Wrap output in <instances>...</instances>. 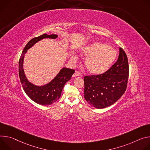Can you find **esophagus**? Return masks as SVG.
Wrapping results in <instances>:
<instances>
[{
  "label": "esophagus",
  "instance_id": "obj_1",
  "mask_svg": "<svg viewBox=\"0 0 150 150\" xmlns=\"http://www.w3.org/2000/svg\"><path fill=\"white\" fill-rule=\"evenodd\" d=\"M81 75L79 71H76L74 75V77H79Z\"/></svg>",
  "mask_w": 150,
  "mask_h": 150
}]
</instances>
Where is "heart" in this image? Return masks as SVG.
Returning <instances> with one entry per match:
<instances>
[{
    "instance_id": "b5f03b06",
    "label": "heart",
    "mask_w": 150,
    "mask_h": 150,
    "mask_svg": "<svg viewBox=\"0 0 150 150\" xmlns=\"http://www.w3.org/2000/svg\"><path fill=\"white\" fill-rule=\"evenodd\" d=\"M81 52L86 57L85 61L86 69L93 75H100L107 71L117 55L114 48L101 42H95L85 46ZM71 59L76 61L77 57L73 54Z\"/></svg>"
}]
</instances>
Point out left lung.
Instances as JSON below:
<instances>
[{
  "instance_id": "8db88e82",
  "label": "left lung",
  "mask_w": 150,
  "mask_h": 150,
  "mask_svg": "<svg viewBox=\"0 0 150 150\" xmlns=\"http://www.w3.org/2000/svg\"><path fill=\"white\" fill-rule=\"evenodd\" d=\"M118 59L104 74L84 77L85 98L91 106L102 109L108 107L124 94L127 84L129 64L127 55L119 48Z\"/></svg>"
}]
</instances>
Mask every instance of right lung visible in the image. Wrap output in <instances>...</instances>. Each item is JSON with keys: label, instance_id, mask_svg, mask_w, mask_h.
I'll list each match as a JSON object with an SVG mask.
<instances>
[{"label": "right lung", "instance_id": "obj_1", "mask_svg": "<svg viewBox=\"0 0 150 150\" xmlns=\"http://www.w3.org/2000/svg\"><path fill=\"white\" fill-rule=\"evenodd\" d=\"M57 38V35L43 34L32 39L25 46L19 61V76L24 91L33 101L42 105L52 104L58 100L61 96L65 83L71 79L75 71L63 67L51 81L44 85L38 86L32 83L27 79L23 69L24 58L28 49L38 42L46 38L55 39Z\"/></svg>", "mask_w": 150, "mask_h": 150}]
</instances>
